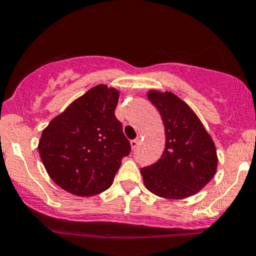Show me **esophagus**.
<instances>
[{"label":"esophagus","instance_id":"34e87169","mask_svg":"<svg viewBox=\"0 0 256 256\" xmlns=\"http://www.w3.org/2000/svg\"><path fill=\"white\" fill-rule=\"evenodd\" d=\"M138 144H140V138L132 140V141H131V148H132V150H136V148L138 147Z\"/></svg>","mask_w":256,"mask_h":256}]
</instances>
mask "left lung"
Returning <instances> with one entry per match:
<instances>
[{"label": "left lung", "mask_w": 256, "mask_h": 256, "mask_svg": "<svg viewBox=\"0 0 256 256\" xmlns=\"http://www.w3.org/2000/svg\"><path fill=\"white\" fill-rule=\"evenodd\" d=\"M165 128V148L158 162L142 168L144 186L156 196L184 199L214 178L215 144L194 112L172 92H148Z\"/></svg>", "instance_id": "obj_1"}]
</instances>
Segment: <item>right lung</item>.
I'll return each instance as SVG.
<instances>
[{"label": "right lung", "mask_w": 256, "mask_h": 256, "mask_svg": "<svg viewBox=\"0 0 256 256\" xmlns=\"http://www.w3.org/2000/svg\"><path fill=\"white\" fill-rule=\"evenodd\" d=\"M119 91L97 85L42 131L38 153L50 178L66 192L91 196L113 184L131 146L115 118Z\"/></svg>", "instance_id": "right-lung-1"}]
</instances>
